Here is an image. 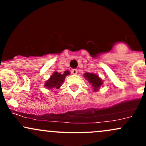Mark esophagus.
Masks as SVG:
<instances>
[{
  "mask_svg": "<svg viewBox=\"0 0 146 146\" xmlns=\"http://www.w3.org/2000/svg\"><path fill=\"white\" fill-rule=\"evenodd\" d=\"M71 72L73 74L76 75L77 73H78V69H76V68H73V69L71 70Z\"/></svg>",
  "mask_w": 146,
  "mask_h": 146,
  "instance_id": "1",
  "label": "esophagus"
}]
</instances>
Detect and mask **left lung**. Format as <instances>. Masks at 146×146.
<instances>
[{
  "mask_svg": "<svg viewBox=\"0 0 146 146\" xmlns=\"http://www.w3.org/2000/svg\"><path fill=\"white\" fill-rule=\"evenodd\" d=\"M84 77L87 80H88V82H90L93 87V90L95 91L98 90L100 86L102 84V80L98 77V75L93 74V73H86L84 75Z\"/></svg>",
  "mask_w": 146,
  "mask_h": 146,
  "instance_id": "obj_1",
  "label": "left lung"
}]
</instances>
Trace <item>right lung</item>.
<instances>
[{
  "label": "right lung",
  "instance_id": "add662e5",
  "mask_svg": "<svg viewBox=\"0 0 146 146\" xmlns=\"http://www.w3.org/2000/svg\"><path fill=\"white\" fill-rule=\"evenodd\" d=\"M69 71H65L63 74L58 73V72H55L53 75L45 83V86L49 89L51 88H56L58 89L61 86L64 80L65 77L69 74Z\"/></svg>",
  "mask_w": 146,
  "mask_h": 146
}]
</instances>
